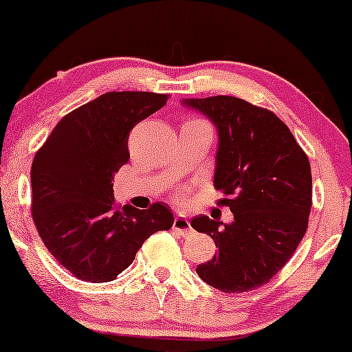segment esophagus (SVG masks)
I'll return each mask as SVG.
<instances>
[{
  "label": "esophagus",
  "mask_w": 352,
  "mask_h": 352,
  "mask_svg": "<svg viewBox=\"0 0 352 352\" xmlns=\"http://www.w3.org/2000/svg\"><path fill=\"white\" fill-rule=\"evenodd\" d=\"M173 229H175V232L182 235V237H187V235L192 234L190 223L186 218H182V216H176L175 223H173Z\"/></svg>",
  "instance_id": "34e87169"
}]
</instances>
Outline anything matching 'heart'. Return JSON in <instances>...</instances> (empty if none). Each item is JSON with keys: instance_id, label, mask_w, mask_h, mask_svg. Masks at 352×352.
<instances>
[{"instance_id": "1", "label": "heart", "mask_w": 352, "mask_h": 352, "mask_svg": "<svg viewBox=\"0 0 352 352\" xmlns=\"http://www.w3.org/2000/svg\"><path fill=\"white\" fill-rule=\"evenodd\" d=\"M194 120H199V118H192V120H189V122H194Z\"/></svg>"}]
</instances>
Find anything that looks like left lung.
Here are the masks:
<instances>
[{"label":"left lung","mask_w":352,"mask_h":352,"mask_svg":"<svg viewBox=\"0 0 352 352\" xmlns=\"http://www.w3.org/2000/svg\"><path fill=\"white\" fill-rule=\"evenodd\" d=\"M218 128L214 189L230 224L197 216L190 226L214 240L218 253L200 264L201 280L224 293L264 285L305 237L312 205L311 165L285 123L271 110L234 96L182 100Z\"/></svg>","instance_id":"left-lung-1"}]
</instances>
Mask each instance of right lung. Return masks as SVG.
Instances as JSON below:
<instances>
[{
	"label": "right lung",
	"mask_w": 352,
	"mask_h": 352,
	"mask_svg": "<svg viewBox=\"0 0 352 352\" xmlns=\"http://www.w3.org/2000/svg\"><path fill=\"white\" fill-rule=\"evenodd\" d=\"M168 94L112 91L67 113L32 165V216L47 252L76 278L115 280L142 243L175 218L166 204L120 206L113 175L129 158L128 138Z\"/></svg>",
	"instance_id": "obj_1"
}]
</instances>
